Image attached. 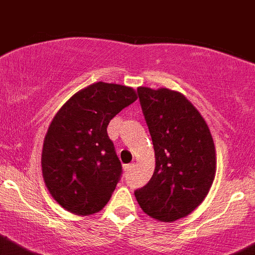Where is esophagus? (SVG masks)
<instances>
[{"mask_svg": "<svg viewBox=\"0 0 255 255\" xmlns=\"http://www.w3.org/2000/svg\"><path fill=\"white\" fill-rule=\"evenodd\" d=\"M133 166H134V164H128V165H125V171L126 173H128V171H130L133 169Z\"/></svg>", "mask_w": 255, "mask_h": 255, "instance_id": "1", "label": "esophagus"}]
</instances>
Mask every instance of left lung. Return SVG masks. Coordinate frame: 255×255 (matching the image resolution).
<instances>
[{"mask_svg":"<svg viewBox=\"0 0 255 255\" xmlns=\"http://www.w3.org/2000/svg\"><path fill=\"white\" fill-rule=\"evenodd\" d=\"M137 93L152 138L155 171L134 196L150 217L176 221L193 212L210 192L216 174L212 134L183 94L143 86Z\"/></svg>","mask_w":255,"mask_h":255,"instance_id":"8db88e82","label":"left lung"}]
</instances>
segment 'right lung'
<instances>
[{"label": "right lung", "instance_id": "obj_1", "mask_svg": "<svg viewBox=\"0 0 255 255\" xmlns=\"http://www.w3.org/2000/svg\"><path fill=\"white\" fill-rule=\"evenodd\" d=\"M136 100L129 86L99 81L77 91L57 112L44 137L42 173L50 196L66 211L88 216L109 202L122 165L107 127Z\"/></svg>", "mask_w": 255, "mask_h": 255}]
</instances>
